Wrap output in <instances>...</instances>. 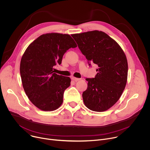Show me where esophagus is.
I'll use <instances>...</instances> for the list:
<instances>
[{
  "label": "esophagus",
  "instance_id": "34e87169",
  "mask_svg": "<svg viewBox=\"0 0 150 150\" xmlns=\"http://www.w3.org/2000/svg\"><path fill=\"white\" fill-rule=\"evenodd\" d=\"M72 80H74V81H79V80H80L81 79L80 78H75V77H72Z\"/></svg>",
  "mask_w": 150,
  "mask_h": 150
}]
</instances>
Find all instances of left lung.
Returning <instances> with one entry per match:
<instances>
[{
    "label": "left lung",
    "mask_w": 150,
    "mask_h": 150,
    "mask_svg": "<svg viewBox=\"0 0 150 150\" xmlns=\"http://www.w3.org/2000/svg\"><path fill=\"white\" fill-rule=\"evenodd\" d=\"M78 46L91 66H98L93 78H86L87 89L82 93L85 106L95 112L110 109L125 90L128 65L126 55L117 42L97 30L72 34Z\"/></svg>",
    "instance_id": "obj_1"
}]
</instances>
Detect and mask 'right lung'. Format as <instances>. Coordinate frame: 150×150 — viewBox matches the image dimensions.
I'll use <instances>...</instances> for the list:
<instances>
[{
	"label": "right lung",
	"instance_id": "add662e5",
	"mask_svg": "<svg viewBox=\"0 0 150 150\" xmlns=\"http://www.w3.org/2000/svg\"><path fill=\"white\" fill-rule=\"evenodd\" d=\"M76 47L69 34L48 33L38 37L25 51L20 63L23 86L29 100L39 109L53 111L62 104L71 79L54 73L53 67L60 65L68 49Z\"/></svg>",
	"mask_w": 150,
	"mask_h": 150
}]
</instances>
